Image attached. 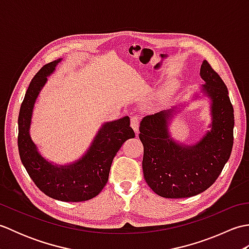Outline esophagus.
<instances>
[{
  "label": "esophagus",
  "mask_w": 249,
  "mask_h": 249,
  "mask_svg": "<svg viewBox=\"0 0 249 249\" xmlns=\"http://www.w3.org/2000/svg\"><path fill=\"white\" fill-rule=\"evenodd\" d=\"M130 124H131V127L134 128L135 133L138 134V131H139V124H140L139 116H137V115H133V116H131V118H130Z\"/></svg>",
  "instance_id": "1"
}]
</instances>
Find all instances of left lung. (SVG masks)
<instances>
[{
    "label": "left lung",
    "instance_id": "left-lung-1",
    "mask_svg": "<svg viewBox=\"0 0 249 249\" xmlns=\"http://www.w3.org/2000/svg\"><path fill=\"white\" fill-rule=\"evenodd\" d=\"M200 75L203 91L212 98V129L194 146L169 139L167 113L146 115L140 124L143 144L142 168L147 185L163 198H188L212 186L228 161L233 146L234 113L228 89L204 60Z\"/></svg>",
    "mask_w": 249,
    "mask_h": 249
}]
</instances>
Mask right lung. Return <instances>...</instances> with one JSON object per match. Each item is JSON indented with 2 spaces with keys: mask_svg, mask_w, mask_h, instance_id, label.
I'll use <instances>...</instances> for the list:
<instances>
[{
  "mask_svg": "<svg viewBox=\"0 0 249 249\" xmlns=\"http://www.w3.org/2000/svg\"><path fill=\"white\" fill-rule=\"evenodd\" d=\"M59 62L56 60L41 67L26 89L18 118V150L26 172L45 195L65 202H81L102 192L108 182L114 156L126 140L134 138L135 131L130 127L129 118L125 116L105 124L91 149L73 165L56 167L41 157L29 135L32 110L47 76Z\"/></svg>",
  "mask_w": 249,
  "mask_h": 249,
  "instance_id": "1",
  "label": "right lung"
}]
</instances>
